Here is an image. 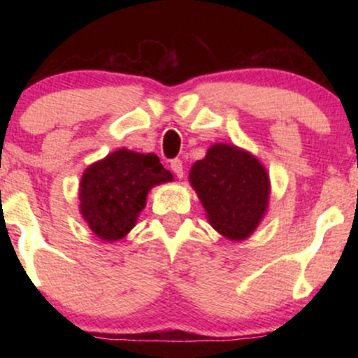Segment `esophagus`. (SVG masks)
Segmentation results:
<instances>
[{"mask_svg":"<svg viewBox=\"0 0 358 358\" xmlns=\"http://www.w3.org/2000/svg\"><path fill=\"white\" fill-rule=\"evenodd\" d=\"M171 169L174 171V174L178 176L179 179L184 178V168H182V161H180V159L171 161Z\"/></svg>","mask_w":358,"mask_h":358,"instance_id":"1","label":"esophagus"}]
</instances>
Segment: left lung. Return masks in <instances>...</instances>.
Here are the masks:
<instances>
[{
    "label": "left lung",
    "instance_id": "left-lung-1",
    "mask_svg": "<svg viewBox=\"0 0 358 358\" xmlns=\"http://www.w3.org/2000/svg\"><path fill=\"white\" fill-rule=\"evenodd\" d=\"M189 179L210 224L231 241L252 234L267 212V171L256 156L238 146H210L205 158L194 163Z\"/></svg>",
    "mask_w": 358,
    "mask_h": 358
}]
</instances>
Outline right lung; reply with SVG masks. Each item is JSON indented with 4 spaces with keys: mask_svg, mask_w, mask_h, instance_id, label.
<instances>
[{
    "mask_svg": "<svg viewBox=\"0 0 358 358\" xmlns=\"http://www.w3.org/2000/svg\"><path fill=\"white\" fill-rule=\"evenodd\" d=\"M169 180L156 155L117 150L83 173L80 212L97 238L119 241L135 227L150 189Z\"/></svg>",
    "mask_w": 358,
    "mask_h": 358,
    "instance_id": "1",
    "label": "right lung"
}]
</instances>
